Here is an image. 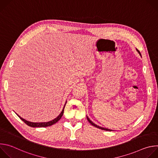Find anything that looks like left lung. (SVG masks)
Masks as SVG:
<instances>
[{
	"instance_id": "obj_1",
	"label": "left lung",
	"mask_w": 158,
	"mask_h": 158,
	"mask_svg": "<svg viewBox=\"0 0 158 158\" xmlns=\"http://www.w3.org/2000/svg\"><path fill=\"white\" fill-rule=\"evenodd\" d=\"M138 52L139 53V54L140 55H141V53H140V52H139V51H138ZM87 121L91 123L93 126H94V127H98V128H99V129H102V130H104V131H112V130H110V129H106V128H104V127H100V126H97L96 124H95L94 123H93L91 120H90L89 118H88V117H87Z\"/></svg>"
}]
</instances>
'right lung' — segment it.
I'll list each match as a JSON object with an SVG mask.
<instances>
[{
    "mask_svg": "<svg viewBox=\"0 0 158 158\" xmlns=\"http://www.w3.org/2000/svg\"><path fill=\"white\" fill-rule=\"evenodd\" d=\"M66 102H65V105H64V107H63V109H62V112H60V114L56 118H55L54 120H52V121H49V122H47V123H31V122L27 121H26V120H25V119H22V118H20L19 115H17V116L19 117V118H20L22 121H24L27 125H28V126H30V127H44L51 126L53 125L54 124L56 123L57 121H59L60 119V118H62V115H63V114H64V107H65V104H66Z\"/></svg>",
    "mask_w": 158,
    "mask_h": 158,
    "instance_id": "add662e5",
    "label": "right lung"
}]
</instances>
